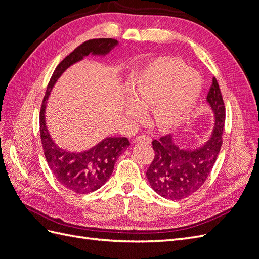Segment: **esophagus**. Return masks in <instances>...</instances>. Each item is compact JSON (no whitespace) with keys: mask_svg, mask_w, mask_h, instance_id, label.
<instances>
[{"mask_svg":"<svg viewBox=\"0 0 259 259\" xmlns=\"http://www.w3.org/2000/svg\"><path fill=\"white\" fill-rule=\"evenodd\" d=\"M135 144H139V143H145V144H150L151 143V138L146 135H142V136H137L134 139Z\"/></svg>","mask_w":259,"mask_h":259,"instance_id":"obj_1","label":"esophagus"}]
</instances>
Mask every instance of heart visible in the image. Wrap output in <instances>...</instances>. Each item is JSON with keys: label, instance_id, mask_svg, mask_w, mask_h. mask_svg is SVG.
I'll use <instances>...</instances> for the list:
<instances>
[{"label": "heart", "instance_id": "obj_1", "mask_svg": "<svg viewBox=\"0 0 259 259\" xmlns=\"http://www.w3.org/2000/svg\"><path fill=\"white\" fill-rule=\"evenodd\" d=\"M202 89V77L192 68L174 58H159L149 62L132 77L125 113L132 120L152 107L153 123L160 130L179 127L190 115Z\"/></svg>", "mask_w": 259, "mask_h": 259}]
</instances>
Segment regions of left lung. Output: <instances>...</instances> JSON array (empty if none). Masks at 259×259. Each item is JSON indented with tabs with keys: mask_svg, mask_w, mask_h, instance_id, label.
<instances>
[{
	"mask_svg": "<svg viewBox=\"0 0 259 259\" xmlns=\"http://www.w3.org/2000/svg\"><path fill=\"white\" fill-rule=\"evenodd\" d=\"M206 103L214 115V127L202 145L184 148L173 135L153 140L154 159L146 176L152 189L168 200H182L194 193L204 184L213 168L223 144L226 110L221 90L213 79Z\"/></svg>",
	"mask_w": 259,
	"mask_h": 259,
	"instance_id": "1",
	"label": "left lung"
}]
</instances>
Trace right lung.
Instances as JSON below:
<instances>
[{"label": "right lung", "mask_w": 259, "mask_h": 259, "mask_svg": "<svg viewBox=\"0 0 259 259\" xmlns=\"http://www.w3.org/2000/svg\"><path fill=\"white\" fill-rule=\"evenodd\" d=\"M117 45L119 42L114 38H94L77 46L55 69L42 103L40 133L46 162L55 178L75 193L86 194L104 186L112 174L116 160L126 150L130 142L126 137H106L97 145L81 152H72L60 148L55 144L46 126L45 111L48 99L54 85L68 68L89 55L105 57Z\"/></svg>", "instance_id": "right-lung-1"}]
</instances>
